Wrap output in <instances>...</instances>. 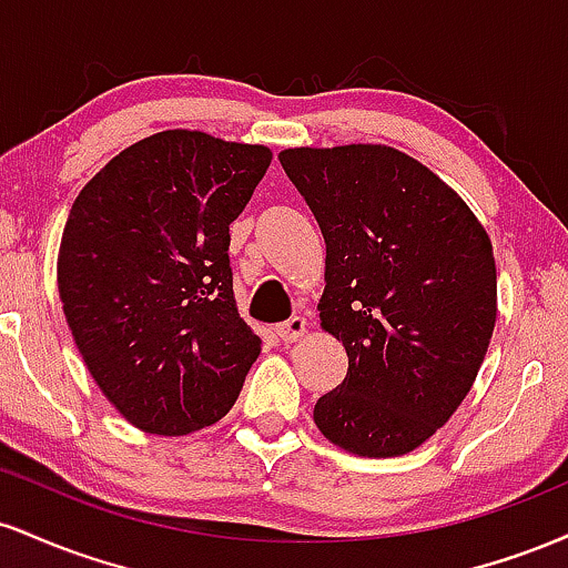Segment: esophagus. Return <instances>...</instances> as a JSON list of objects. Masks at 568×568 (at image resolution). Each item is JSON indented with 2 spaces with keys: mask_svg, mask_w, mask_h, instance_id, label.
Wrapping results in <instances>:
<instances>
[{
  "mask_svg": "<svg viewBox=\"0 0 568 568\" xmlns=\"http://www.w3.org/2000/svg\"><path fill=\"white\" fill-rule=\"evenodd\" d=\"M304 331H306V321H304V317H298V315H293L291 321H285L283 325H277L280 342H285V344L296 342V338H302Z\"/></svg>",
  "mask_w": 568,
  "mask_h": 568,
  "instance_id": "esophagus-1",
  "label": "esophagus"
}]
</instances>
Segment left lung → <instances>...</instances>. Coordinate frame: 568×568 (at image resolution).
<instances>
[{
  "label": "left lung",
  "mask_w": 568,
  "mask_h": 568,
  "mask_svg": "<svg viewBox=\"0 0 568 568\" xmlns=\"http://www.w3.org/2000/svg\"><path fill=\"white\" fill-rule=\"evenodd\" d=\"M325 240L317 312L349 368L315 403L344 452L400 456L470 393L497 321L491 240L433 171L382 143L285 149Z\"/></svg>",
  "instance_id": "left-lung-1"
}]
</instances>
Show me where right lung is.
Instances as JSON below:
<instances>
[{
    "label": "right lung",
    "instance_id": "add662e5",
    "mask_svg": "<svg viewBox=\"0 0 568 568\" xmlns=\"http://www.w3.org/2000/svg\"><path fill=\"white\" fill-rule=\"evenodd\" d=\"M270 162L266 146L165 130L116 154L71 205L63 315L130 425L186 435L237 400L262 338L234 304L230 224Z\"/></svg>",
    "mask_w": 568,
    "mask_h": 568
}]
</instances>
